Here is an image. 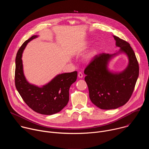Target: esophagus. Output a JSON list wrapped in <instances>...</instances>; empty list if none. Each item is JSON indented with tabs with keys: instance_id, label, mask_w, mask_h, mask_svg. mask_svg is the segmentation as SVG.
Returning a JSON list of instances; mask_svg holds the SVG:
<instances>
[{
	"instance_id": "1",
	"label": "esophagus",
	"mask_w": 149,
	"mask_h": 149,
	"mask_svg": "<svg viewBox=\"0 0 149 149\" xmlns=\"http://www.w3.org/2000/svg\"><path fill=\"white\" fill-rule=\"evenodd\" d=\"M78 77H79V78H82L83 77V74H82V72H78Z\"/></svg>"
}]
</instances>
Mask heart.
I'll return each mask as SVG.
<instances>
[{
    "instance_id": "1",
    "label": "heart",
    "mask_w": 149,
    "mask_h": 149,
    "mask_svg": "<svg viewBox=\"0 0 149 149\" xmlns=\"http://www.w3.org/2000/svg\"><path fill=\"white\" fill-rule=\"evenodd\" d=\"M96 51H97L96 47H94V48H93V49L91 50V51L87 55V59H90V58H91L95 55V54L96 53Z\"/></svg>"
}]
</instances>
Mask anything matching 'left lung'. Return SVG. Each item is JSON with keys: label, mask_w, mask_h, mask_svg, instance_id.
Segmentation results:
<instances>
[{"label": "left lung", "mask_w": 149, "mask_h": 149, "mask_svg": "<svg viewBox=\"0 0 149 149\" xmlns=\"http://www.w3.org/2000/svg\"><path fill=\"white\" fill-rule=\"evenodd\" d=\"M120 51L114 54L95 55L84 70L85 77L91 102L102 110L116 109L124 105L130 98L139 74V66L134 51L124 40L113 36ZM120 53L128 57L129 64L120 73L108 69L110 59Z\"/></svg>", "instance_id": "8db88e82"}]
</instances>
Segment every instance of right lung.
I'll list each match as a JSON object with an SVG mask.
<instances>
[{"label":"right lung","mask_w":149,"mask_h":149,"mask_svg":"<svg viewBox=\"0 0 149 149\" xmlns=\"http://www.w3.org/2000/svg\"><path fill=\"white\" fill-rule=\"evenodd\" d=\"M37 37L33 35L26 40L17 51L15 59V86L32 110L41 114L52 115L59 112L67 105L69 90L77 80V72L59 74L42 87L29 83L24 74L22 55L28 42Z\"/></svg>","instance_id":"1"}]
</instances>
